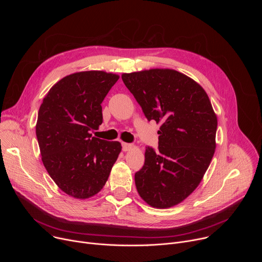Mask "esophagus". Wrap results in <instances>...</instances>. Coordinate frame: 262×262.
<instances>
[{"label": "esophagus", "instance_id": "1", "mask_svg": "<svg viewBox=\"0 0 262 262\" xmlns=\"http://www.w3.org/2000/svg\"><path fill=\"white\" fill-rule=\"evenodd\" d=\"M132 147H133V144L122 142V149H123V151H128V150H130Z\"/></svg>", "mask_w": 262, "mask_h": 262}]
</instances>
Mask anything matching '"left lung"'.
<instances>
[{
	"mask_svg": "<svg viewBox=\"0 0 262 262\" xmlns=\"http://www.w3.org/2000/svg\"><path fill=\"white\" fill-rule=\"evenodd\" d=\"M148 121L162 123L159 151L146 147L135 174L136 188L150 206L169 208L188 198L201 182L214 154L217 119L205 90L168 68L123 73Z\"/></svg>",
	"mask_w": 262,
	"mask_h": 262,
	"instance_id": "left-lung-1",
	"label": "left lung"
}]
</instances>
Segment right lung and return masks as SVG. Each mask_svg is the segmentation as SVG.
<instances>
[{
    "mask_svg": "<svg viewBox=\"0 0 262 262\" xmlns=\"http://www.w3.org/2000/svg\"><path fill=\"white\" fill-rule=\"evenodd\" d=\"M119 76L101 70L69 74L48 92L36 136L42 163L65 194L87 199L105 184L121 151L117 141L92 137L102 123L101 102Z\"/></svg>",
    "mask_w": 262,
    "mask_h": 262,
    "instance_id": "obj_1",
    "label": "right lung"
}]
</instances>
